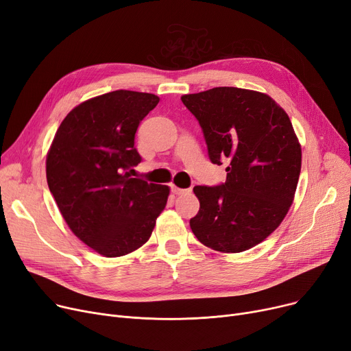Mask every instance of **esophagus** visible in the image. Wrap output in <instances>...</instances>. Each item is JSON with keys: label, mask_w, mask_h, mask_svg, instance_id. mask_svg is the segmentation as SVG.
Wrapping results in <instances>:
<instances>
[{"label": "esophagus", "mask_w": 351, "mask_h": 351, "mask_svg": "<svg viewBox=\"0 0 351 351\" xmlns=\"http://www.w3.org/2000/svg\"><path fill=\"white\" fill-rule=\"evenodd\" d=\"M189 190H184V189H178L177 186H171V193L173 194H176V195H180V194H184V193H187Z\"/></svg>", "instance_id": "1"}]
</instances>
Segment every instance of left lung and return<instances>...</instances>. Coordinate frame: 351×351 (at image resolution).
Returning <instances> with one entry per match:
<instances>
[{
  "mask_svg": "<svg viewBox=\"0 0 351 351\" xmlns=\"http://www.w3.org/2000/svg\"><path fill=\"white\" fill-rule=\"evenodd\" d=\"M181 101L203 130L213 164L228 162L220 186H195L190 227L199 243L241 253L285 219L302 170V147L287 112L263 93L215 87Z\"/></svg>",
  "mask_w": 351,
  "mask_h": 351,
  "instance_id": "8db88e82",
  "label": "left lung"
}]
</instances>
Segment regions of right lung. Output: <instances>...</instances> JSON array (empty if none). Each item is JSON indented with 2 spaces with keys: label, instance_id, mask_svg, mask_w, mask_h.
Segmentation results:
<instances>
[{
  "label": "right lung",
  "instance_id": "obj_1",
  "mask_svg": "<svg viewBox=\"0 0 351 351\" xmlns=\"http://www.w3.org/2000/svg\"><path fill=\"white\" fill-rule=\"evenodd\" d=\"M154 94L117 90L73 108L47 156V182L74 234L106 257L125 256L148 241L170 189L131 178L141 162L134 147Z\"/></svg>",
  "mask_w": 351,
  "mask_h": 351
}]
</instances>
